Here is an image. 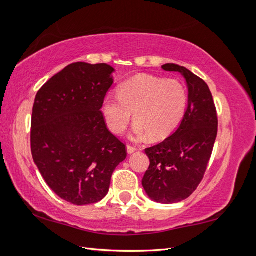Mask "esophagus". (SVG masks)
<instances>
[{"instance_id":"esophagus-1","label":"esophagus","mask_w":256,"mask_h":256,"mask_svg":"<svg viewBox=\"0 0 256 256\" xmlns=\"http://www.w3.org/2000/svg\"><path fill=\"white\" fill-rule=\"evenodd\" d=\"M126 149H128V154H133L134 151H136V146H131V144H128Z\"/></svg>"}]
</instances>
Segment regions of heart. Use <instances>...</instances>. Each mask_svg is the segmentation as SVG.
<instances>
[{
	"mask_svg": "<svg viewBox=\"0 0 256 256\" xmlns=\"http://www.w3.org/2000/svg\"><path fill=\"white\" fill-rule=\"evenodd\" d=\"M118 97L107 96L102 105L104 120L114 134L128 128L133 114L134 134L146 133L151 140L164 138L183 118L188 92L180 81L138 76L120 86Z\"/></svg>",
	"mask_w": 256,
	"mask_h": 256,
	"instance_id": "1",
	"label": "heart"
}]
</instances>
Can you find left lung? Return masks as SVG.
Listing matches in <instances>:
<instances>
[{
    "mask_svg": "<svg viewBox=\"0 0 256 256\" xmlns=\"http://www.w3.org/2000/svg\"><path fill=\"white\" fill-rule=\"evenodd\" d=\"M162 68L184 76L188 108L172 136L144 150L150 166L142 186L152 200L170 204L188 198L203 180L218 133V116L209 86L201 78L174 63Z\"/></svg>",
    "mask_w": 256,
    "mask_h": 256,
    "instance_id": "obj_1",
    "label": "left lung"
}]
</instances>
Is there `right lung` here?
Masks as SVG:
<instances>
[{"instance_id":"add662e5","label":"right lung","mask_w":256,"mask_h":256,"mask_svg":"<svg viewBox=\"0 0 256 256\" xmlns=\"http://www.w3.org/2000/svg\"><path fill=\"white\" fill-rule=\"evenodd\" d=\"M112 72L105 63H72L50 78L34 98V162L55 194L72 204L102 200L115 168L128 156L100 110Z\"/></svg>"}]
</instances>
